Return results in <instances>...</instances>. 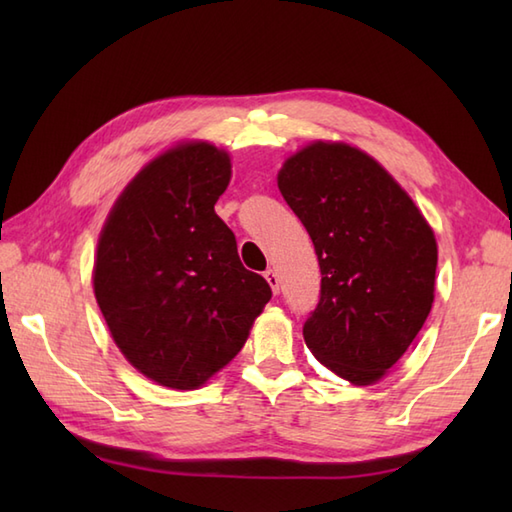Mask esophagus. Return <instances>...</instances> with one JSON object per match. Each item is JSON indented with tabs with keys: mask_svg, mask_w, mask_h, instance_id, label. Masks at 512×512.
Masks as SVG:
<instances>
[{
	"mask_svg": "<svg viewBox=\"0 0 512 512\" xmlns=\"http://www.w3.org/2000/svg\"><path fill=\"white\" fill-rule=\"evenodd\" d=\"M264 277H266V281H268V286L273 288V292H275V295H277V292H279V275L275 273L273 268H268L266 273H264Z\"/></svg>",
	"mask_w": 512,
	"mask_h": 512,
	"instance_id": "obj_1",
	"label": "esophagus"
}]
</instances>
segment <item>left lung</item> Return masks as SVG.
<instances>
[{"label": "left lung", "instance_id": "obj_1", "mask_svg": "<svg viewBox=\"0 0 512 512\" xmlns=\"http://www.w3.org/2000/svg\"><path fill=\"white\" fill-rule=\"evenodd\" d=\"M277 184L321 268V299L303 323V339L336 376L372 385L429 317L436 235L407 191L345 143L303 147L284 162Z\"/></svg>", "mask_w": 512, "mask_h": 512}]
</instances>
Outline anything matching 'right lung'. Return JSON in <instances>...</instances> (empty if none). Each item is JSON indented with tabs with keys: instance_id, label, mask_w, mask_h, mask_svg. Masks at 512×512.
Listing matches in <instances>:
<instances>
[{
	"instance_id": "add662e5",
	"label": "right lung",
	"mask_w": 512,
	"mask_h": 512,
	"mask_svg": "<svg viewBox=\"0 0 512 512\" xmlns=\"http://www.w3.org/2000/svg\"><path fill=\"white\" fill-rule=\"evenodd\" d=\"M228 182L224 149L171 147L118 195L96 246L94 295L112 339L162 387L204 385L242 350L273 297L215 213Z\"/></svg>"
}]
</instances>
